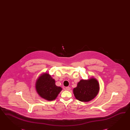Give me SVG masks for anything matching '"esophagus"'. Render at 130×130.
I'll return each instance as SVG.
<instances>
[{"label": "esophagus", "instance_id": "1", "mask_svg": "<svg viewBox=\"0 0 130 130\" xmlns=\"http://www.w3.org/2000/svg\"><path fill=\"white\" fill-rule=\"evenodd\" d=\"M70 89H71V88L69 87H67L66 88V89L67 90H68V91H69V90H70Z\"/></svg>", "mask_w": 130, "mask_h": 130}]
</instances>
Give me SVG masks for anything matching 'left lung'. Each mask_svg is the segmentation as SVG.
<instances>
[{
  "label": "left lung",
  "mask_w": 130,
  "mask_h": 130,
  "mask_svg": "<svg viewBox=\"0 0 130 130\" xmlns=\"http://www.w3.org/2000/svg\"><path fill=\"white\" fill-rule=\"evenodd\" d=\"M100 86L97 80L91 78L88 80L81 79L77 84V87L74 88V96L78 100L88 102L92 100L98 94Z\"/></svg>",
  "instance_id": "1"
}]
</instances>
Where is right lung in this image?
Returning a JSON list of instances; mask_svg holds the SVG:
<instances>
[{"instance_id":"1","label":"right lung","mask_w":130,"mask_h":130,"mask_svg":"<svg viewBox=\"0 0 130 130\" xmlns=\"http://www.w3.org/2000/svg\"><path fill=\"white\" fill-rule=\"evenodd\" d=\"M55 80L48 74L44 73L38 78L36 83V88L41 97L48 101L56 99L62 88L57 87Z\"/></svg>"}]
</instances>
